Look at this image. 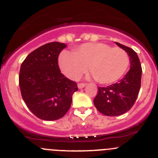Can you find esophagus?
Instances as JSON below:
<instances>
[{
  "mask_svg": "<svg viewBox=\"0 0 158 158\" xmlns=\"http://www.w3.org/2000/svg\"><path fill=\"white\" fill-rule=\"evenodd\" d=\"M85 85H86L85 83H83V82H80V83H78V87H79V89H82V88H83V87L85 86Z\"/></svg>",
  "mask_w": 158,
  "mask_h": 158,
  "instance_id": "obj_1",
  "label": "esophagus"
}]
</instances>
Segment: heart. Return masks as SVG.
Wrapping results in <instances>:
<instances>
[{"label": "heart", "instance_id": "obj_1", "mask_svg": "<svg viewBox=\"0 0 158 158\" xmlns=\"http://www.w3.org/2000/svg\"><path fill=\"white\" fill-rule=\"evenodd\" d=\"M59 66L65 76L77 79L89 69L95 79L101 84H111L123 77L130 65L125 50L111 48L107 44L86 43L75 53L65 51L59 56Z\"/></svg>", "mask_w": 158, "mask_h": 158}]
</instances>
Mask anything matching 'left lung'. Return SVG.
Returning a JSON list of instances; mask_svg holds the SVG:
<instances>
[{
    "label": "left lung",
    "instance_id": "obj_1",
    "mask_svg": "<svg viewBox=\"0 0 158 158\" xmlns=\"http://www.w3.org/2000/svg\"><path fill=\"white\" fill-rule=\"evenodd\" d=\"M129 55L131 69L118 82L99 87L93 102L102 114L114 116L123 114L134 106L141 85L142 68L137 53L127 46L116 42Z\"/></svg>",
    "mask_w": 158,
    "mask_h": 158
}]
</instances>
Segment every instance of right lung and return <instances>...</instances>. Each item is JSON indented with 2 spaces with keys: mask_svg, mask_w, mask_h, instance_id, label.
Wrapping results in <instances>:
<instances>
[{
  "mask_svg": "<svg viewBox=\"0 0 158 158\" xmlns=\"http://www.w3.org/2000/svg\"><path fill=\"white\" fill-rule=\"evenodd\" d=\"M66 45L53 42L36 48L23 61L19 73L21 96L34 115L59 120L71 106L77 83L60 71L58 59Z\"/></svg>",
  "mask_w": 158,
  "mask_h": 158,
  "instance_id": "1",
  "label": "right lung"
}]
</instances>
